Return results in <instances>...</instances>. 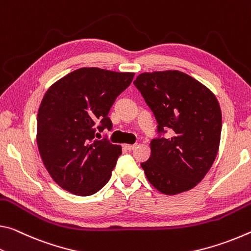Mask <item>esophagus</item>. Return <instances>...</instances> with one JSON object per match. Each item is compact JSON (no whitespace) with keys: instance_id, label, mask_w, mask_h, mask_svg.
Returning <instances> with one entry per match:
<instances>
[{"instance_id":"esophagus-1","label":"esophagus","mask_w":251,"mask_h":251,"mask_svg":"<svg viewBox=\"0 0 251 251\" xmlns=\"http://www.w3.org/2000/svg\"><path fill=\"white\" fill-rule=\"evenodd\" d=\"M125 148L126 150H129V151H131V150H133L134 148H135V145H125Z\"/></svg>"}]
</instances>
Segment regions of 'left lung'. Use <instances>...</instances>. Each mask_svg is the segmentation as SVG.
Returning a JSON list of instances; mask_svg holds the SVG:
<instances>
[{"label":"left lung","mask_w":251,"mask_h":251,"mask_svg":"<svg viewBox=\"0 0 251 251\" xmlns=\"http://www.w3.org/2000/svg\"><path fill=\"white\" fill-rule=\"evenodd\" d=\"M158 122L151 155L141 163L149 182L164 195L195 188L210 170L221 137V110L215 94L178 70L143 72L133 82Z\"/></svg>","instance_id":"1"}]
</instances>
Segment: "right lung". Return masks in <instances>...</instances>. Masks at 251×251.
Returning <instances> with one entry per match:
<instances>
[{
	"label": "right lung",
	"mask_w": 251,
	"mask_h": 251,
	"mask_svg": "<svg viewBox=\"0 0 251 251\" xmlns=\"http://www.w3.org/2000/svg\"><path fill=\"white\" fill-rule=\"evenodd\" d=\"M133 76L132 72L81 68L45 92L36 143L49 175L64 190L91 196L109 181L121 147L97 140L96 132L112 129L110 108Z\"/></svg>",
	"instance_id": "1"
}]
</instances>
